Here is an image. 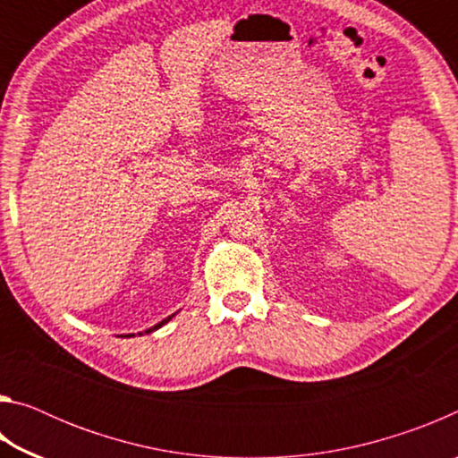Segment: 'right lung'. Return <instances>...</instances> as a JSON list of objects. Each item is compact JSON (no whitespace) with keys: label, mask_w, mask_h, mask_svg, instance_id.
I'll use <instances>...</instances> for the list:
<instances>
[{"label":"right lung","mask_w":458,"mask_h":458,"mask_svg":"<svg viewBox=\"0 0 458 458\" xmlns=\"http://www.w3.org/2000/svg\"><path fill=\"white\" fill-rule=\"evenodd\" d=\"M174 315H175V313H174ZM174 315H169V317H167V319H164V321H161V323H157V325H155V327H151V329H147L145 333H151V331H155V329H159V327H161V325H165V323H167L169 319H172V317H174ZM139 335H141V333H139ZM129 337H133V335H129Z\"/></svg>","instance_id":"1"}]
</instances>
